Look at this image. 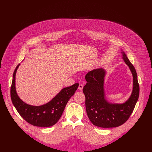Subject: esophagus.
Segmentation results:
<instances>
[{
  "label": "esophagus",
  "instance_id": "34e87169",
  "mask_svg": "<svg viewBox=\"0 0 152 152\" xmlns=\"http://www.w3.org/2000/svg\"><path fill=\"white\" fill-rule=\"evenodd\" d=\"M83 85L81 84V83H80V84L79 85V86H78V89H79V90H82L83 89Z\"/></svg>",
  "mask_w": 152,
  "mask_h": 152
}]
</instances>
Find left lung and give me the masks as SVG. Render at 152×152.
<instances>
[{"label": "left lung", "mask_w": 152, "mask_h": 152, "mask_svg": "<svg viewBox=\"0 0 152 152\" xmlns=\"http://www.w3.org/2000/svg\"><path fill=\"white\" fill-rule=\"evenodd\" d=\"M122 58L133 76V90L129 99L123 103H111L105 98L104 80L106 72L97 69L89 72L85 78L87 82L83 86L86 111L91 122L97 127H115L124 124L132 113L138 101L140 86L135 67L122 51Z\"/></svg>", "instance_id": "left-lung-1"}]
</instances>
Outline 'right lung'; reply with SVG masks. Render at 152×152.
Returning <instances> with one entry per match:
<instances>
[{
  "mask_svg": "<svg viewBox=\"0 0 152 152\" xmlns=\"http://www.w3.org/2000/svg\"><path fill=\"white\" fill-rule=\"evenodd\" d=\"M20 66L16 67L11 86L12 102L19 113L28 123L37 127H50L55 124L61 118L63 111L70 97L78 88L79 83L63 88L49 102L41 106H32L21 100L15 90V74Z\"/></svg>",
  "mask_w": 152,
  "mask_h": 152,
  "instance_id": "add662e5",
  "label": "right lung"
}]
</instances>
